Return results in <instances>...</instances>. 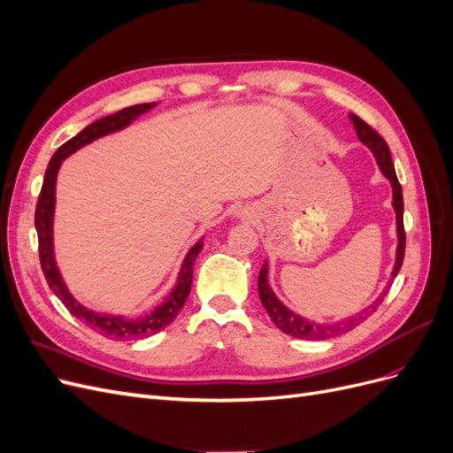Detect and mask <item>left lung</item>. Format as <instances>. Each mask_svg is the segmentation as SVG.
I'll return each instance as SVG.
<instances>
[{
    "label": "left lung",
    "mask_w": 453,
    "mask_h": 453,
    "mask_svg": "<svg viewBox=\"0 0 453 453\" xmlns=\"http://www.w3.org/2000/svg\"><path fill=\"white\" fill-rule=\"evenodd\" d=\"M349 120L353 128L357 130V138L363 145H366L370 150H372V155L376 158V164L380 172L388 177L389 183H391V190H393V210H395V225H396V251H395V265L391 270V278L388 281V285L383 287V291L380 293V296L374 300L372 304L366 306L365 310H361L359 313L349 315L346 319H338L333 323H318V321H311L303 318V315L295 313L293 310L287 308L281 300L276 296V293L272 291L270 281H268V260H265L263 268H260L258 273V296H260V303H263L266 313L270 315V319L273 321L281 333L300 338V340H326V338H333L338 334H344L351 328L357 326L359 323H363L370 313H372L380 304L383 296L388 295L389 287L393 283V280L396 278V273H399L401 266H403V258H404V245H406V236H404V223H403V213H404V203H403V188L399 180H396V173H395V166H393V160H391V153H389V147L388 143L383 142L378 132H374L370 128L365 120H361L357 115H351L349 113Z\"/></svg>",
    "instance_id": "8db88e82"
}]
</instances>
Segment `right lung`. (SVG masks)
Returning a JSON list of instances; mask_svg holds the SVG:
<instances>
[{
  "label": "right lung",
  "instance_id": "obj_1",
  "mask_svg": "<svg viewBox=\"0 0 453 453\" xmlns=\"http://www.w3.org/2000/svg\"><path fill=\"white\" fill-rule=\"evenodd\" d=\"M158 104H140L125 107L120 111L102 117L94 120L92 125L81 130L75 138L65 142L62 147L57 149V153L52 155L45 177H43V187H41V195L35 205V230H37V240H39V258H41V268H43L45 280L50 287V291L57 295L62 304L70 310L72 315L77 319L85 321L94 331L100 334L113 338V340H140L147 338L150 334H157L162 328H166L175 318L177 313L181 311L185 306L190 285H193V273H195V263L196 257L203 248V236L190 248L183 258L181 268L177 272V280L172 287V291L162 298V303L155 308L147 310L142 315H135V318H128V315L120 313H109V311H98L90 310L85 304H81L79 300L72 295L70 287L64 281L62 272L57 265V255H54V210H57V180L62 162L77 153L81 147H85L96 140L104 138V135L115 134L128 128L135 119H140L150 109H155Z\"/></svg>",
  "mask_w": 453,
  "mask_h": 453
}]
</instances>
